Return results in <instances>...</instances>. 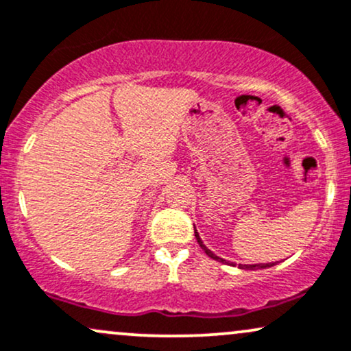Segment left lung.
Segmentation results:
<instances>
[{
	"label": "left lung",
	"mask_w": 351,
	"mask_h": 351,
	"mask_svg": "<svg viewBox=\"0 0 351 351\" xmlns=\"http://www.w3.org/2000/svg\"><path fill=\"white\" fill-rule=\"evenodd\" d=\"M195 237H196V240H198V245L202 246L203 248V252L206 253L208 256L210 258H213V260H217V261H221V263H228V261L226 260H223V258H219V256H217L215 255L213 252H211V250H208L205 245H203V241H202V238H199V234H198V232H196L195 230ZM273 265H276V263H258V265H238V268H241V269H261V268H269V267H273Z\"/></svg>",
	"instance_id": "left-lung-1"
}]
</instances>
